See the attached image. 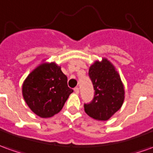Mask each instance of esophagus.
Here are the masks:
<instances>
[{
	"label": "esophagus",
	"instance_id": "34e87169",
	"mask_svg": "<svg viewBox=\"0 0 153 153\" xmlns=\"http://www.w3.org/2000/svg\"><path fill=\"white\" fill-rule=\"evenodd\" d=\"M74 91L76 92V94H78V93H79V87H75Z\"/></svg>",
	"mask_w": 153,
	"mask_h": 153
}]
</instances>
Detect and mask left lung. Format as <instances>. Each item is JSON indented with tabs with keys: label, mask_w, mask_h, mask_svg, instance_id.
I'll return each mask as SVG.
<instances>
[{
	"label": "left lung",
	"mask_w": 153,
	"mask_h": 153,
	"mask_svg": "<svg viewBox=\"0 0 153 153\" xmlns=\"http://www.w3.org/2000/svg\"><path fill=\"white\" fill-rule=\"evenodd\" d=\"M89 77L94 88V97L84 104L89 117L107 121L121 108L124 101V87L117 71L107 59L96 62L89 69Z\"/></svg>",
	"instance_id": "8db88e82"
}]
</instances>
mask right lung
I'll list each match as a JSON object with an SVG mask.
<instances>
[{
	"label": "right lung",
	"mask_w": 153,
	"mask_h": 153,
	"mask_svg": "<svg viewBox=\"0 0 153 153\" xmlns=\"http://www.w3.org/2000/svg\"><path fill=\"white\" fill-rule=\"evenodd\" d=\"M73 92L67 86V77L55 63H44L30 72L22 86L26 104L35 114L51 117L62 109Z\"/></svg>",
	"instance_id": "right-lung-1"
}]
</instances>
